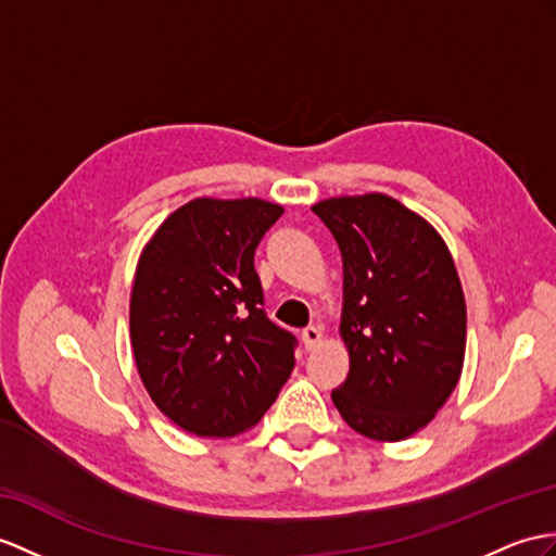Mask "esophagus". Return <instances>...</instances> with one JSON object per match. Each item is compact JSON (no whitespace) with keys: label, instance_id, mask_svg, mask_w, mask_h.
Here are the masks:
<instances>
[{"label":"esophagus","instance_id":"34e87169","mask_svg":"<svg viewBox=\"0 0 556 556\" xmlns=\"http://www.w3.org/2000/svg\"><path fill=\"white\" fill-rule=\"evenodd\" d=\"M302 342H304V349H306V351H314V349L323 342L320 328H316V325H308V328H304V330H302Z\"/></svg>","mask_w":556,"mask_h":556}]
</instances>
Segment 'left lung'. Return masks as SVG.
<instances>
[{
  "label": "left lung",
  "mask_w": 556,
  "mask_h": 556,
  "mask_svg": "<svg viewBox=\"0 0 556 556\" xmlns=\"http://www.w3.org/2000/svg\"><path fill=\"white\" fill-rule=\"evenodd\" d=\"M342 252L340 334L349 375L332 391L344 422L375 441L427 427L459 380L467 306L453 256L422 216L384 193L316 202Z\"/></svg>",
  "instance_id": "left-lung-1"
}]
</instances>
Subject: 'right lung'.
<instances>
[{
  "mask_svg": "<svg viewBox=\"0 0 556 556\" xmlns=\"http://www.w3.org/2000/svg\"><path fill=\"white\" fill-rule=\"evenodd\" d=\"M282 207L195 198L139 256L134 361L153 403L195 437L226 439L262 419L294 368V334L266 318L254 250Z\"/></svg>",
  "mask_w": 556,
  "mask_h": 556,
  "instance_id": "add662e5",
  "label": "right lung"
}]
</instances>
